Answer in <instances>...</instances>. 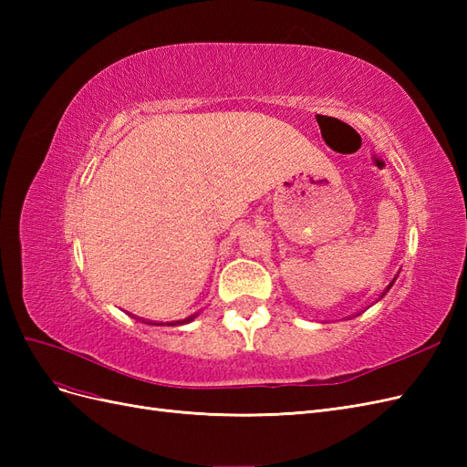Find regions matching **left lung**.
Here are the masks:
<instances>
[{"label": "left lung", "mask_w": 467, "mask_h": 467, "mask_svg": "<svg viewBox=\"0 0 467 467\" xmlns=\"http://www.w3.org/2000/svg\"><path fill=\"white\" fill-rule=\"evenodd\" d=\"M393 282H395V278H393V280H391V282H389V285H388V286H386V290H384V292H381V294H379V298H378V300H381V298H384V296H386V294H388V292H389V288H391V286H393ZM378 300H376V302H378ZM360 314H362V312H360ZM360 314H357V316H360Z\"/></svg>", "instance_id": "obj_1"}]
</instances>
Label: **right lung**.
<instances>
[{"instance_id": "obj_1", "label": "right lung", "mask_w": 467, "mask_h": 467, "mask_svg": "<svg viewBox=\"0 0 467 467\" xmlns=\"http://www.w3.org/2000/svg\"><path fill=\"white\" fill-rule=\"evenodd\" d=\"M196 317H199V312L192 314V316H189V317H185V319H179V321H169L167 325H171V327H175V325H185V323H191V321H194ZM150 325H163V323H150Z\"/></svg>"}]
</instances>
